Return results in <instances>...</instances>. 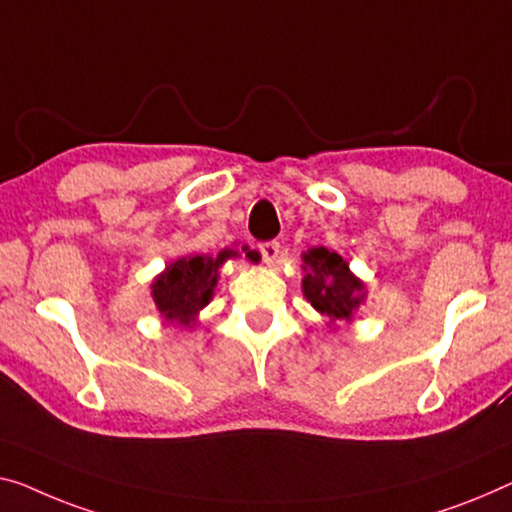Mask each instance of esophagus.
Segmentation results:
<instances>
[{
	"label": "esophagus",
	"instance_id": "obj_1",
	"mask_svg": "<svg viewBox=\"0 0 512 512\" xmlns=\"http://www.w3.org/2000/svg\"><path fill=\"white\" fill-rule=\"evenodd\" d=\"M259 253H262V259L264 264H273L278 259V253H280V243L278 241H266L259 246Z\"/></svg>",
	"mask_w": 512,
	"mask_h": 512
}]
</instances>
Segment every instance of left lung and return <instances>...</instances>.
<instances>
[{"instance_id": "8db88e82", "label": "left lung", "mask_w": 512, "mask_h": 512, "mask_svg": "<svg viewBox=\"0 0 512 512\" xmlns=\"http://www.w3.org/2000/svg\"><path fill=\"white\" fill-rule=\"evenodd\" d=\"M301 259L303 296L326 319V326L335 331L342 324H352L356 310L368 299V289L349 269L347 259L322 246L308 248Z\"/></svg>"}]
</instances>
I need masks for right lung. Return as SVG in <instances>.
<instances>
[{"label": "right lung", "mask_w": 512, "mask_h": 512, "mask_svg": "<svg viewBox=\"0 0 512 512\" xmlns=\"http://www.w3.org/2000/svg\"><path fill=\"white\" fill-rule=\"evenodd\" d=\"M232 257H239V250L225 248L216 257L207 253H193L167 264L151 280V296H154L160 317L167 324L193 329L200 312L213 299V289H216L220 278V266Z\"/></svg>", "instance_id": "add662e5"}]
</instances>
